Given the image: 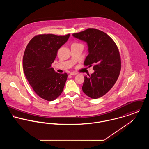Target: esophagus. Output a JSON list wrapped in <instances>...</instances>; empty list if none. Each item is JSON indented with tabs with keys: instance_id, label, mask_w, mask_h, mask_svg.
Returning a JSON list of instances; mask_svg holds the SVG:
<instances>
[{
	"instance_id": "1",
	"label": "esophagus",
	"mask_w": 149,
	"mask_h": 149,
	"mask_svg": "<svg viewBox=\"0 0 149 149\" xmlns=\"http://www.w3.org/2000/svg\"><path fill=\"white\" fill-rule=\"evenodd\" d=\"M70 75H76V74H77V73L76 72H70L69 73Z\"/></svg>"
}]
</instances>
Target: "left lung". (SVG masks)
<instances>
[{
	"instance_id": "8db88e82",
	"label": "left lung",
	"mask_w": 149,
	"mask_h": 149,
	"mask_svg": "<svg viewBox=\"0 0 149 149\" xmlns=\"http://www.w3.org/2000/svg\"><path fill=\"white\" fill-rule=\"evenodd\" d=\"M72 36L88 45L89 54L84 65H93L94 72L84 76L83 91L92 99L99 98L112 88L119 77L121 61L118 47L106 33L95 29H88Z\"/></svg>"
}]
</instances>
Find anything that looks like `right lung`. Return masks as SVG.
Masks as SVG:
<instances>
[{
    "mask_svg": "<svg viewBox=\"0 0 149 149\" xmlns=\"http://www.w3.org/2000/svg\"><path fill=\"white\" fill-rule=\"evenodd\" d=\"M70 34H42L33 37L24 50L23 68L34 92L47 101L56 99L63 92L68 75L56 73L51 67L58 49Z\"/></svg>",
    "mask_w": 149,
    "mask_h": 149,
    "instance_id": "1",
    "label": "right lung"
}]
</instances>
